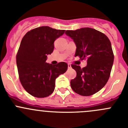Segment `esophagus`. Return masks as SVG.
I'll list each match as a JSON object with an SVG mask.
<instances>
[{
  "label": "esophagus",
  "mask_w": 128,
  "mask_h": 128,
  "mask_svg": "<svg viewBox=\"0 0 128 128\" xmlns=\"http://www.w3.org/2000/svg\"><path fill=\"white\" fill-rule=\"evenodd\" d=\"M68 68L69 69H71V65L70 64H68Z\"/></svg>",
  "instance_id": "obj_1"
}]
</instances>
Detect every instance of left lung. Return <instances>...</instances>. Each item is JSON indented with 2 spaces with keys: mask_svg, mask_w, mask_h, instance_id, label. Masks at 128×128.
Listing matches in <instances>:
<instances>
[{
  "mask_svg": "<svg viewBox=\"0 0 128 128\" xmlns=\"http://www.w3.org/2000/svg\"><path fill=\"white\" fill-rule=\"evenodd\" d=\"M65 33L76 45L75 57L87 61L82 69L80 66H71L76 72V77L71 81V88L82 96L94 95L109 78L114 62L110 42L106 34L90 28L67 30Z\"/></svg>",
  "mask_w": 128,
  "mask_h": 128,
  "instance_id": "8db88e82",
  "label": "left lung"
}]
</instances>
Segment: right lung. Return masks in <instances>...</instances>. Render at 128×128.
I'll return each mask as SVG.
<instances>
[{
	"label": "right lung",
	"mask_w": 128,
	"mask_h": 128,
	"mask_svg": "<svg viewBox=\"0 0 128 128\" xmlns=\"http://www.w3.org/2000/svg\"><path fill=\"white\" fill-rule=\"evenodd\" d=\"M65 30L41 26L30 30L21 42L16 64L21 84L28 94L38 98L49 96L55 89L56 79L64 74L68 65L46 62L47 55L54 48V42Z\"/></svg>",
	"instance_id": "obj_1"
}]
</instances>
